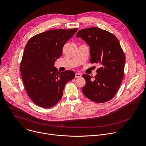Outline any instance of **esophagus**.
Masks as SVG:
<instances>
[{"label": "esophagus", "mask_w": 146, "mask_h": 146, "mask_svg": "<svg viewBox=\"0 0 146 146\" xmlns=\"http://www.w3.org/2000/svg\"><path fill=\"white\" fill-rule=\"evenodd\" d=\"M81 74L80 73H76V74H75L76 78H80V77H81Z\"/></svg>", "instance_id": "34e87169"}]
</instances>
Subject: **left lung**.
<instances>
[{
	"mask_svg": "<svg viewBox=\"0 0 146 146\" xmlns=\"http://www.w3.org/2000/svg\"><path fill=\"white\" fill-rule=\"evenodd\" d=\"M76 36L90 46V62L101 66L93 80L89 75L82 74L86 81L82 89L84 94L98 103L111 100L124 77L125 56L119 40L111 33L98 27L80 30Z\"/></svg>",
	"mask_w": 146,
	"mask_h": 146,
	"instance_id": "1",
	"label": "left lung"
}]
</instances>
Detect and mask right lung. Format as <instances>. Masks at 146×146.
<instances>
[{
  "mask_svg": "<svg viewBox=\"0 0 146 146\" xmlns=\"http://www.w3.org/2000/svg\"><path fill=\"white\" fill-rule=\"evenodd\" d=\"M77 30H48L33 36L27 42L20 70L27 93L37 106L44 108L55 106L62 98L66 82L74 78L73 71L58 73L54 65L61 56L64 44Z\"/></svg>",
  "mask_w": 146,
  "mask_h": 146,
  "instance_id": "obj_1",
  "label": "right lung"
}]
</instances>
